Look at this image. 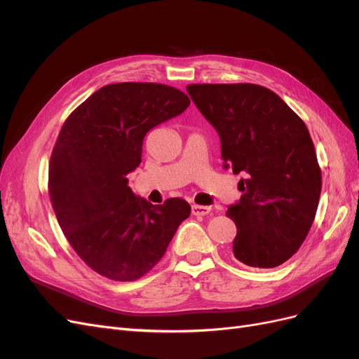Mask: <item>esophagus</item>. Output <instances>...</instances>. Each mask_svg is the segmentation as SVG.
Returning <instances> with one entry per match:
<instances>
[{
  "mask_svg": "<svg viewBox=\"0 0 359 359\" xmlns=\"http://www.w3.org/2000/svg\"><path fill=\"white\" fill-rule=\"evenodd\" d=\"M210 212H211V206H203V205H193L191 206L193 215H206Z\"/></svg>",
  "mask_w": 359,
  "mask_h": 359,
  "instance_id": "obj_1",
  "label": "esophagus"
}]
</instances>
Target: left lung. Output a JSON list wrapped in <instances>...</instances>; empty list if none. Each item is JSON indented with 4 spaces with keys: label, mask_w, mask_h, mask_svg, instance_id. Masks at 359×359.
<instances>
[{
    "label": "left lung",
    "mask_w": 359,
    "mask_h": 359,
    "mask_svg": "<svg viewBox=\"0 0 359 359\" xmlns=\"http://www.w3.org/2000/svg\"><path fill=\"white\" fill-rule=\"evenodd\" d=\"M187 93L217 130L224 168L243 172L235 259L278 266L298 252L316 215L322 172L309 128L280 97L255 83H191Z\"/></svg>",
    "instance_id": "left-lung-1"
}]
</instances>
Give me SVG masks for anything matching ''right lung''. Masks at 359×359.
<instances>
[{
    "label": "right lung",
    "mask_w": 359,
    "mask_h": 359,
    "mask_svg": "<svg viewBox=\"0 0 359 359\" xmlns=\"http://www.w3.org/2000/svg\"><path fill=\"white\" fill-rule=\"evenodd\" d=\"M189 104V95L169 85L111 83L62 124L49 161L52 208L74 252L106 278L145 276L190 215L184 199L153 205L135 196L127 180L139 166L145 135Z\"/></svg>",
    "instance_id": "1"
}]
</instances>
